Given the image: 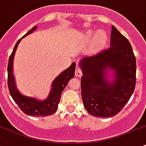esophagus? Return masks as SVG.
Here are the masks:
<instances>
[{"instance_id": "1", "label": "esophagus", "mask_w": 146, "mask_h": 146, "mask_svg": "<svg viewBox=\"0 0 146 146\" xmlns=\"http://www.w3.org/2000/svg\"><path fill=\"white\" fill-rule=\"evenodd\" d=\"M82 75V70H81V69L79 68V67H77L76 69V72H75V76H76V77H81Z\"/></svg>"}]
</instances>
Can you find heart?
Returning a JSON list of instances; mask_svg holds the SVG:
<instances>
[{
  "instance_id": "obj_1",
  "label": "heart",
  "mask_w": 146,
  "mask_h": 146,
  "mask_svg": "<svg viewBox=\"0 0 146 146\" xmlns=\"http://www.w3.org/2000/svg\"><path fill=\"white\" fill-rule=\"evenodd\" d=\"M94 38V45L96 47H102L106 42L107 34L104 31H99L96 32V35L92 31H87L85 34V38L87 42H92L93 38Z\"/></svg>"
}]
</instances>
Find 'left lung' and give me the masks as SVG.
<instances>
[{
    "instance_id": "1",
    "label": "left lung",
    "mask_w": 146,
    "mask_h": 146,
    "mask_svg": "<svg viewBox=\"0 0 146 146\" xmlns=\"http://www.w3.org/2000/svg\"><path fill=\"white\" fill-rule=\"evenodd\" d=\"M108 49L82 57L81 92L84 106L91 115L113 117L124 108L134 91L136 64L127 38L113 26ZM113 71V80H107Z\"/></svg>"
}]
</instances>
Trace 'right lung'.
I'll return each mask as SVG.
<instances>
[{"mask_svg":"<svg viewBox=\"0 0 146 146\" xmlns=\"http://www.w3.org/2000/svg\"><path fill=\"white\" fill-rule=\"evenodd\" d=\"M36 26L29 31L25 36L20 38L15 45L13 51L10 56L7 66V85L10 95L19 107V108L26 115L33 116H48L51 115L57 110L58 104L60 101L61 95L64 88L66 87L68 81L74 77L76 63L73 62L66 70H64L54 80L52 84V89L49 96L44 101L38 100L36 98L29 97L22 94L18 91L15 85V80L13 75V59L15 52L21 40L25 36L31 34L36 29Z\"/></svg>","mask_w":146,"mask_h":146,"instance_id":"right-lung-1","label":"right lung"}]
</instances>
